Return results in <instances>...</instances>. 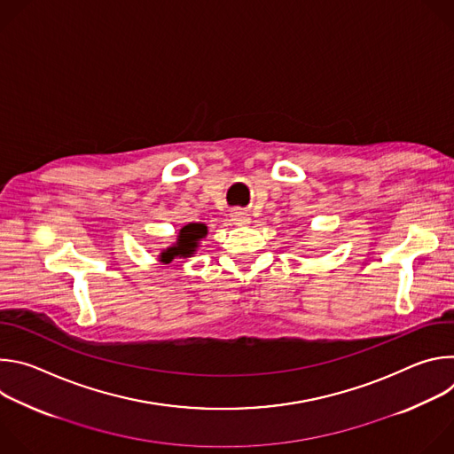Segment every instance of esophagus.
Returning <instances> with one entry per match:
<instances>
[{"label":"esophagus","mask_w":454,"mask_h":454,"mask_svg":"<svg viewBox=\"0 0 454 454\" xmlns=\"http://www.w3.org/2000/svg\"><path fill=\"white\" fill-rule=\"evenodd\" d=\"M231 221L237 224V226H246L251 223V217L246 210H233L231 212Z\"/></svg>","instance_id":"34e87169"}]
</instances>
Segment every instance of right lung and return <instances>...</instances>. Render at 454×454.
<instances>
[{
    "label": "right lung",
    "instance_id": "right-lung-1",
    "mask_svg": "<svg viewBox=\"0 0 454 454\" xmlns=\"http://www.w3.org/2000/svg\"><path fill=\"white\" fill-rule=\"evenodd\" d=\"M208 235V228L203 223H190L184 224L179 233L176 242H172L168 247H163L158 253V261L161 264H170L174 258H188L193 256L201 244V240Z\"/></svg>",
    "mask_w": 454,
    "mask_h": 454
}]
</instances>
